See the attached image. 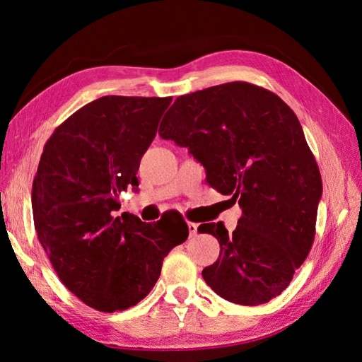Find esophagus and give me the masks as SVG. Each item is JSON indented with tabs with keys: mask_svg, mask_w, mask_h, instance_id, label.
<instances>
[{
	"mask_svg": "<svg viewBox=\"0 0 362 362\" xmlns=\"http://www.w3.org/2000/svg\"><path fill=\"white\" fill-rule=\"evenodd\" d=\"M188 230H189V236L193 238L197 233V224H194V222H188Z\"/></svg>",
	"mask_w": 362,
	"mask_h": 362,
	"instance_id": "34e87169",
	"label": "esophagus"
}]
</instances>
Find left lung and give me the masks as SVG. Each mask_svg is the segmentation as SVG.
<instances>
[{"mask_svg": "<svg viewBox=\"0 0 362 362\" xmlns=\"http://www.w3.org/2000/svg\"><path fill=\"white\" fill-rule=\"evenodd\" d=\"M158 134L201 161L206 182L238 202L233 233L199 226L219 241L205 283L238 305L267 303L289 286L316 235L322 179L291 107L249 82H227L179 96Z\"/></svg>", "mask_w": 362, "mask_h": 362, "instance_id": "obj_1", "label": "left lung"}]
</instances>
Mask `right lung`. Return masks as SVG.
Listing matches in <instances>:
<instances>
[{
  "label": "right lung",
  "mask_w": 362,
  "mask_h": 362,
  "mask_svg": "<svg viewBox=\"0 0 362 362\" xmlns=\"http://www.w3.org/2000/svg\"><path fill=\"white\" fill-rule=\"evenodd\" d=\"M171 101L103 96L65 119L43 148L33 183L38 241L60 281L98 311L143 300L163 258L188 238L174 211L152 224L127 213L113 216L122 191H136L141 157Z\"/></svg>",
  "instance_id": "add662e5"
}]
</instances>
